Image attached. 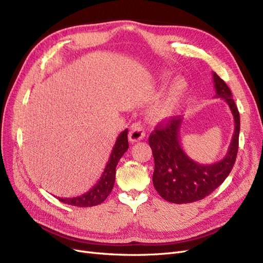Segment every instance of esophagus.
<instances>
[{
	"instance_id": "34e87169",
	"label": "esophagus",
	"mask_w": 263,
	"mask_h": 263,
	"mask_svg": "<svg viewBox=\"0 0 263 263\" xmlns=\"http://www.w3.org/2000/svg\"><path fill=\"white\" fill-rule=\"evenodd\" d=\"M144 136H146V133H144V129L140 123H135L130 126V132L128 135V138L130 142H136L143 139Z\"/></svg>"
}]
</instances>
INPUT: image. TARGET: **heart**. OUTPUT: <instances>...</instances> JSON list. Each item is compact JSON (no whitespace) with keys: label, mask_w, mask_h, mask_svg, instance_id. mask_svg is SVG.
Wrapping results in <instances>:
<instances>
[{"label":"heart","mask_w":263,"mask_h":263,"mask_svg":"<svg viewBox=\"0 0 263 263\" xmlns=\"http://www.w3.org/2000/svg\"><path fill=\"white\" fill-rule=\"evenodd\" d=\"M163 79H166L163 77ZM186 84L183 80H178L162 96L160 100L152 106L150 110V115L153 120L161 121L166 120L168 117L174 114L176 108L182 100V98L185 93Z\"/></svg>","instance_id":"obj_1"}]
</instances>
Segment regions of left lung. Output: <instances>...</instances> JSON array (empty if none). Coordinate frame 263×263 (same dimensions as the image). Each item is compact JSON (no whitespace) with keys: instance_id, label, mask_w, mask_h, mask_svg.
<instances>
[{"instance_id":"left-lung-1","label":"left lung","mask_w":263,"mask_h":263,"mask_svg":"<svg viewBox=\"0 0 263 263\" xmlns=\"http://www.w3.org/2000/svg\"><path fill=\"white\" fill-rule=\"evenodd\" d=\"M215 97L222 98L234 117V134L226 156L212 164H200L190 159L180 144L179 130L183 120L171 117L165 125L157 126L149 137L155 159L152 182L159 195L172 203H190L201 200L218 188L229 176L236 161L240 119L230 88L212 73Z\"/></svg>"}]
</instances>
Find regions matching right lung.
Wrapping results in <instances>:
<instances>
[{
  "instance_id": "obj_1",
  "label": "right lung",
  "mask_w": 263,
  "mask_h": 263,
  "mask_svg": "<svg viewBox=\"0 0 263 263\" xmlns=\"http://www.w3.org/2000/svg\"><path fill=\"white\" fill-rule=\"evenodd\" d=\"M128 129L122 132L117 137L114 147L112 149L110 159H108L105 168L102 173V176L98 180V183L89 189L87 193L81 196L73 198H60L57 197L60 201L66 204L75 205V206H93L102 203L107 196L112 192L114 182H115V170L120 159L124 153L128 149V139H127Z\"/></svg>"
}]
</instances>
